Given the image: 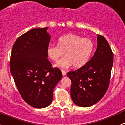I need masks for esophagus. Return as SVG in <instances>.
<instances>
[{
	"instance_id": "1",
	"label": "esophagus",
	"mask_w": 125,
	"mask_h": 125,
	"mask_svg": "<svg viewBox=\"0 0 125 125\" xmlns=\"http://www.w3.org/2000/svg\"><path fill=\"white\" fill-rule=\"evenodd\" d=\"M61 71H62V73L63 75V76L66 75V72L65 71V70H63V69H62Z\"/></svg>"
}]
</instances>
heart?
Listing matches in <instances>:
<instances>
[{
	"label": "heart",
	"instance_id": "b5f03b06",
	"mask_svg": "<svg viewBox=\"0 0 125 125\" xmlns=\"http://www.w3.org/2000/svg\"><path fill=\"white\" fill-rule=\"evenodd\" d=\"M94 50L92 41L79 35L67 33L57 40V45H50L47 48V54L51 60L57 62L58 68H68L73 65L75 68H81L87 63Z\"/></svg>",
	"mask_w": 125,
	"mask_h": 125
}]
</instances>
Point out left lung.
Listing matches in <instances>:
<instances>
[{
  "instance_id": "8db88e82",
  "label": "left lung",
  "mask_w": 125,
  "mask_h": 125,
  "mask_svg": "<svg viewBox=\"0 0 125 125\" xmlns=\"http://www.w3.org/2000/svg\"><path fill=\"white\" fill-rule=\"evenodd\" d=\"M98 45L86 65L67 75L71 80V97L81 107L92 106L105 95L110 84L113 53L107 39L98 35Z\"/></svg>"
}]
</instances>
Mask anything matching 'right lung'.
Wrapping results in <instances>:
<instances>
[{
	"label": "right lung",
	"mask_w": 125,
	"mask_h": 125,
	"mask_svg": "<svg viewBox=\"0 0 125 125\" xmlns=\"http://www.w3.org/2000/svg\"><path fill=\"white\" fill-rule=\"evenodd\" d=\"M48 27L35 28L17 39L12 49L10 71L20 94L31 107H48L55 86L62 77L61 71L52 68L47 48L50 36Z\"/></svg>",
	"instance_id": "obj_1"
}]
</instances>
